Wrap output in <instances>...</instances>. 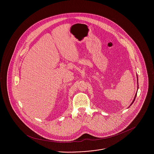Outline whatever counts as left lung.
I'll list each match as a JSON object with an SVG mask.
<instances>
[{"label": "left lung", "mask_w": 154, "mask_h": 154, "mask_svg": "<svg viewBox=\"0 0 154 154\" xmlns=\"http://www.w3.org/2000/svg\"><path fill=\"white\" fill-rule=\"evenodd\" d=\"M138 88H139V87H138V79H137V89H138ZM136 95H137V92H136V95H135V97H134V99H133V101H132L131 106L133 103V102H134V100H135V98H136Z\"/></svg>", "instance_id": "left-lung-1"}]
</instances>
